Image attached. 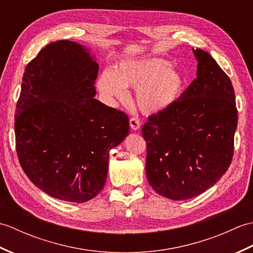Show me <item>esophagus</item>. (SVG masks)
Here are the masks:
<instances>
[{
    "instance_id": "34e87169",
    "label": "esophagus",
    "mask_w": 253,
    "mask_h": 253,
    "mask_svg": "<svg viewBox=\"0 0 253 253\" xmlns=\"http://www.w3.org/2000/svg\"><path fill=\"white\" fill-rule=\"evenodd\" d=\"M129 124L132 130H138L140 128V120L137 117H131L129 120Z\"/></svg>"
}]
</instances>
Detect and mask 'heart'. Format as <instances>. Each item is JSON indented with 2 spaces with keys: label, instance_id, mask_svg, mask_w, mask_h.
Returning a JSON list of instances; mask_svg holds the SVG:
<instances>
[{
  "label": "heart",
  "instance_id": "heart-1",
  "mask_svg": "<svg viewBox=\"0 0 253 253\" xmlns=\"http://www.w3.org/2000/svg\"><path fill=\"white\" fill-rule=\"evenodd\" d=\"M99 88L110 98L123 100L127 87L137 89V103L147 113L164 111L179 98L182 78L162 58L128 61L120 64L114 72L105 71L100 76Z\"/></svg>",
  "mask_w": 253,
  "mask_h": 253
}]
</instances>
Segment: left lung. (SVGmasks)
<instances>
[{
	"instance_id": "obj_1",
	"label": "left lung",
	"mask_w": 253,
	"mask_h": 253,
	"mask_svg": "<svg viewBox=\"0 0 253 253\" xmlns=\"http://www.w3.org/2000/svg\"><path fill=\"white\" fill-rule=\"evenodd\" d=\"M193 53L197 78L169 109L149 116L141 129L149 184L171 200L211 188L234 155L238 112L232 82L208 52Z\"/></svg>"
}]
</instances>
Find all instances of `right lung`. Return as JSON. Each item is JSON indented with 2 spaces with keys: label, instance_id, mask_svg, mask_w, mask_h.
Returning a JSON list of instances; mask_svg holds the SVG:
<instances>
[{
  "label": "right lung",
  "instance_id": "1",
  "mask_svg": "<svg viewBox=\"0 0 253 253\" xmlns=\"http://www.w3.org/2000/svg\"><path fill=\"white\" fill-rule=\"evenodd\" d=\"M99 65L76 42L44 46L26 66L16 105V152L34 184L83 203L103 189L110 150L129 132L126 113L95 100Z\"/></svg>",
  "mask_w": 253,
  "mask_h": 253
}]
</instances>
